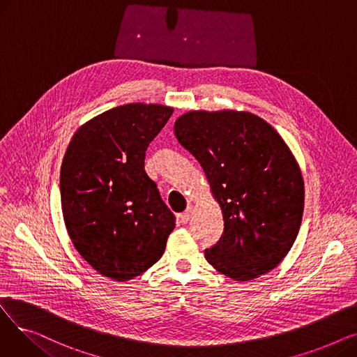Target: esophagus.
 <instances>
[{"label": "esophagus", "instance_id": "obj_1", "mask_svg": "<svg viewBox=\"0 0 357 357\" xmlns=\"http://www.w3.org/2000/svg\"><path fill=\"white\" fill-rule=\"evenodd\" d=\"M191 214H192V208L190 207V208H186L181 215H179V220H181V222H183V224H186L190 221V218H191Z\"/></svg>", "mask_w": 357, "mask_h": 357}]
</instances>
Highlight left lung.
Returning a JSON list of instances; mask_svg holds the SVG:
<instances>
[{
    "label": "left lung",
    "instance_id": "obj_1",
    "mask_svg": "<svg viewBox=\"0 0 357 357\" xmlns=\"http://www.w3.org/2000/svg\"><path fill=\"white\" fill-rule=\"evenodd\" d=\"M178 142L199 162L224 230L205 259L234 280H252L282 260L298 236L304 181L278 131L250 112L190 111L174 126Z\"/></svg>",
    "mask_w": 357,
    "mask_h": 357
}]
</instances>
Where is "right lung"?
<instances>
[{
	"label": "right lung",
	"mask_w": 357,
	"mask_h": 357,
	"mask_svg": "<svg viewBox=\"0 0 357 357\" xmlns=\"http://www.w3.org/2000/svg\"><path fill=\"white\" fill-rule=\"evenodd\" d=\"M171 107L126 104L73 135L61 167V201L75 249L119 282L162 257L175 215L144 171L146 150L171 119Z\"/></svg>",
	"instance_id": "right-lung-1"
}]
</instances>
